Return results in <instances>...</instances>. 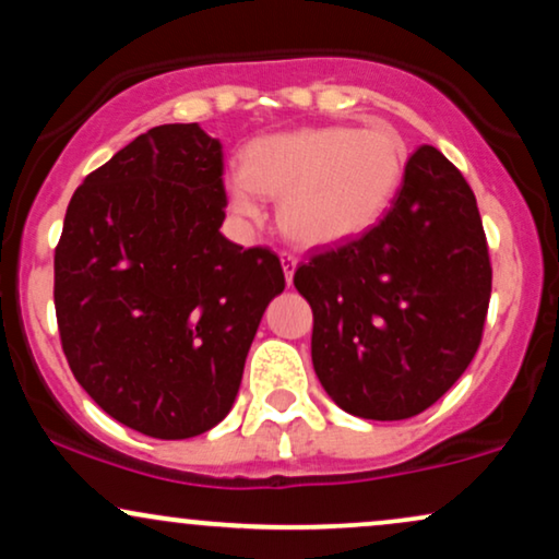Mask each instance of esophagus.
Instances as JSON below:
<instances>
[{"label": "esophagus", "instance_id": "1", "mask_svg": "<svg viewBox=\"0 0 559 559\" xmlns=\"http://www.w3.org/2000/svg\"><path fill=\"white\" fill-rule=\"evenodd\" d=\"M281 265H284V275H286V284L292 286L294 281V271H297V258L288 252H281Z\"/></svg>", "mask_w": 559, "mask_h": 559}]
</instances>
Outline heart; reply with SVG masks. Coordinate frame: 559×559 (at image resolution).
<instances>
[{"mask_svg": "<svg viewBox=\"0 0 559 559\" xmlns=\"http://www.w3.org/2000/svg\"><path fill=\"white\" fill-rule=\"evenodd\" d=\"M408 151L393 127L322 124L262 134L245 166L226 171L231 213L260 224L262 194L281 200L278 221L301 247H335L378 226L406 177Z\"/></svg>", "mask_w": 559, "mask_h": 559, "instance_id": "b5f03b06", "label": "heart"}]
</instances>
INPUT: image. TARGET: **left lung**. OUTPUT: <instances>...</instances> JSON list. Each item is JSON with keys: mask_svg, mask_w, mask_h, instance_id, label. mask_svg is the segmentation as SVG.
I'll use <instances>...</instances> for the list:
<instances>
[{"mask_svg": "<svg viewBox=\"0 0 559 559\" xmlns=\"http://www.w3.org/2000/svg\"><path fill=\"white\" fill-rule=\"evenodd\" d=\"M294 286L312 307L325 393L361 419L421 414L472 365L492 294L472 187L437 147H419L385 218L309 258Z\"/></svg>", "mask_w": 559, "mask_h": 559, "instance_id": "obj_1", "label": "left lung"}]
</instances>
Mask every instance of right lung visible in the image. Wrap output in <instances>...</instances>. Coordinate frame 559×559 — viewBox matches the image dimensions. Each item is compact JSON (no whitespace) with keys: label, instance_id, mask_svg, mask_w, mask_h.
I'll return each mask as SVG.
<instances>
[{"label":"right lung","instance_id":"right-lung-1","mask_svg":"<svg viewBox=\"0 0 559 559\" xmlns=\"http://www.w3.org/2000/svg\"><path fill=\"white\" fill-rule=\"evenodd\" d=\"M224 151L200 124H160L72 194L53 254V307L72 374L111 419L158 440L231 412L265 307L271 250L221 234Z\"/></svg>","mask_w":559,"mask_h":559}]
</instances>
